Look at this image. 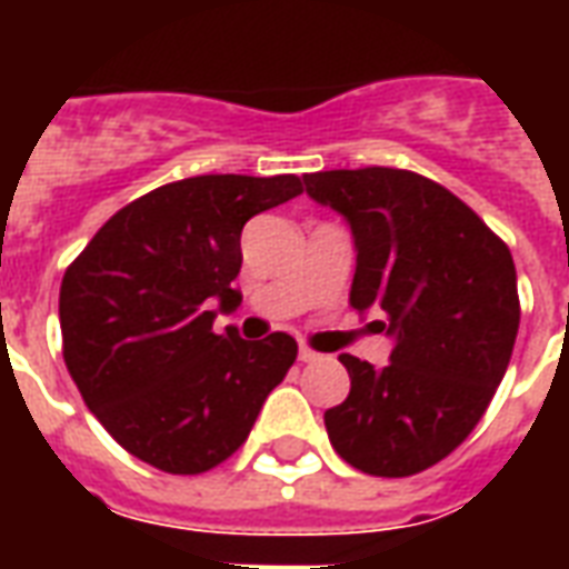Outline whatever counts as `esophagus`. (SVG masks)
<instances>
[{
	"instance_id": "1",
	"label": "esophagus",
	"mask_w": 569,
	"mask_h": 569,
	"mask_svg": "<svg viewBox=\"0 0 569 569\" xmlns=\"http://www.w3.org/2000/svg\"><path fill=\"white\" fill-rule=\"evenodd\" d=\"M298 359H301V362H317V359H320V353H317V350H310L308 345H301L298 347Z\"/></svg>"
}]
</instances>
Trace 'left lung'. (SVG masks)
Returning a JSON list of instances; mask_svg holds the SVG:
<instances>
[{
  "label": "left lung",
  "mask_w": 569,
  "mask_h": 569,
  "mask_svg": "<svg viewBox=\"0 0 569 569\" xmlns=\"http://www.w3.org/2000/svg\"><path fill=\"white\" fill-rule=\"evenodd\" d=\"M305 188L350 224V305L381 310L375 322L396 341L383 369L338 357L350 396L326 411L329 441L369 476L423 472L476 429L512 359V252L457 194L411 170H320Z\"/></svg>",
  "instance_id": "8db88e82"
}]
</instances>
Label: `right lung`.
Wrapping results in <instances>:
<instances>
[{
	"instance_id": "add662e5",
	"label": "right lung",
	"mask_w": 569,
	"mask_h": 569,
	"mask_svg": "<svg viewBox=\"0 0 569 569\" xmlns=\"http://www.w3.org/2000/svg\"><path fill=\"white\" fill-rule=\"evenodd\" d=\"M301 179L212 173L142 194L93 234L60 283L63 359L106 432L170 476H198L247 441L296 362L292 335L212 332L240 305V231Z\"/></svg>"
}]
</instances>
